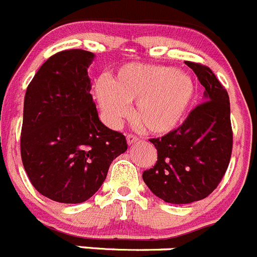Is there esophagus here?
I'll return each mask as SVG.
<instances>
[{
  "label": "esophagus",
  "instance_id": "1",
  "mask_svg": "<svg viewBox=\"0 0 257 257\" xmlns=\"http://www.w3.org/2000/svg\"><path fill=\"white\" fill-rule=\"evenodd\" d=\"M126 142H128V144H134L138 142V137L134 136V134H128L126 136Z\"/></svg>",
  "mask_w": 257,
  "mask_h": 257
}]
</instances>
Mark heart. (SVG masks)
I'll list each match as a JSON object with an SVG mask.
<instances>
[{
    "instance_id": "heart-1",
    "label": "heart",
    "mask_w": 257,
    "mask_h": 257,
    "mask_svg": "<svg viewBox=\"0 0 257 257\" xmlns=\"http://www.w3.org/2000/svg\"><path fill=\"white\" fill-rule=\"evenodd\" d=\"M95 94L106 123L118 126L136 103L134 118L149 133H168L181 124L196 95L193 78L171 66L128 64L111 80L99 79Z\"/></svg>"
}]
</instances>
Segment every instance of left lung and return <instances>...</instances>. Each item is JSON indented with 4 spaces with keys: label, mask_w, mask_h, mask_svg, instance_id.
Returning a JSON list of instances; mask_svg holds the SVG:
<instances>
[{
    "label": "left lung",
    "mask_w": 257,
    "mask_h": 257,
    "mask_svg": "<svg viewBox=\"0 0 257 257\" xmlns=\"http://www.w3.org/2000/svg\"><path fill=\"white\" fill-rule=\"evenodd\" d=\"M205 86V101L182 125L162 138L149 139L157 148L156 164L143 181L157 197L173 205L203 200L218 186L232 153L230 98L208 66L187 61Z\"/></svg>",
    "instance_id": "obj_1"
}]
</instances>
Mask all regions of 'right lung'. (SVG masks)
Instances as JSON below:
<instances>
[{
	"label": "right lung",
	"mask_w": 257,
	"mask_h": 257,
	"mask_svg": "<svg viewBox=\"0 0 257 257\" xmlns=\"http://www.w3.org/2000/svg\"><path fill=\"white\" fill-rule=\"evenodd\" d=\"M93 59L80 49L52 55L25 95L22 163L32 186L60 203L89 200L128 148L123 134L99 120L88 75Z\"/></svg>",
	"instance_id": "add662e5"
}]
</instances>
